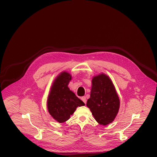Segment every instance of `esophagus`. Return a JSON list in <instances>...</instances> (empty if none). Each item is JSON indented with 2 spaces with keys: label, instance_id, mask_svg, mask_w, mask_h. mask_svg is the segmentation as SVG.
<instances>
[{
  "label": "esophagus",
  "instance_id": "1",
  "mask_svg": "<svg viewBox=\"0 0 157 157\" xmlns=\"http://www.w3.org/2000/svg\"><path fill=\"white\" fill-rule=\"evenodd\" d=\"M81 99H82V101L86 104V99L85 97H82L81 98Z\"/></svg>",
  "mask_w": 157,
  "mask_h": 157
}]
</instances>
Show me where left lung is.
Wrapping results in <instances>:
<instances>
[{
  "label": "left lung",
  "mask_w": 157,
  "mask_h": 157,
  "mask_svg": "<svg viewBox=\"0 0 157 157\" xmlns=\"http://www.w3.org/2000/svg\"><path fill=\"white\" fill-rule=\"evenodd\" d=\"M86 106L99 124L105 126L114 121L120 109V98L108 75L101 73L93 76Z\"/></svg>",
  "instance_id": "left-lung-1"
}]
</instances>
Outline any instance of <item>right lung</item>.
Masks as SVG:
<instances>
[{"label":"right lung","mask_w":157,"mask_h":157,"mask_svg":"<svg viewBox=\"0 0 157 157\" xmlns=\"http://www.w3.org/2000/svg\"><path fill=\"white\" fill-rule=\"evenodd\" d=\"M72 75L62 72L53 82L48 99L47 108L49 114L59 123L69 120L78 106H84L83 102L68 87Z\"/></svg>","instance_id":"right-lung-1"}]
</instances>
